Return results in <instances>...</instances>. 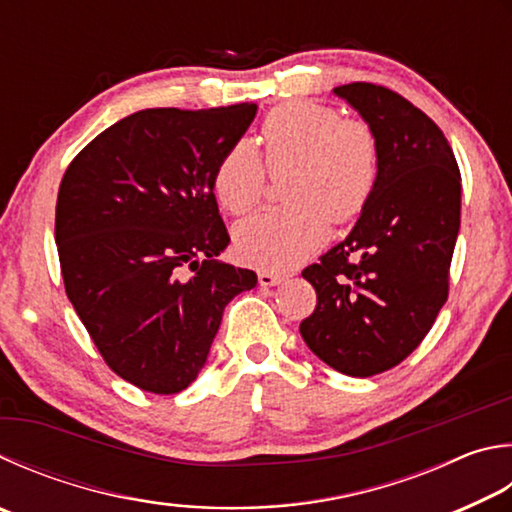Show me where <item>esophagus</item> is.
<instances>
[{"mask_svg": "<svg viewBox=\"0 0 512 512\" xmlns=\"http://www.w3.org/2000/svg\"><path fill=\"white\" fill-rule=\"evenodd\" d=\"M257 280H259V286H277L284 282V275L273 273V271H259Z\"/></svg>", "mask_w": 512, "mask_h": 512, "instance_id": "34e87169", "label": "esophagus"}]
</instances>
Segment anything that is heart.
Here are the masks:
<instances>
[{
    "instance_id": "1",
    "label": "heart",
    "mask_w": 512,
    "mask_h": 512,
    "mask_svg": "<svg viewBox=\"0 0 512 512\" xmlns=\"http://www.w3.org/2000/svg\"><path fill=\"white\" fill-rule=\"evenodd\" d=\"M257 143L271 172H286V199L293 206L259 212L235 228L246 262L284 271L311 257L336 224L360 215L378 179V141L362 120H345L318 102H284L271 109ZM221 208L246 215L264 194V167L253 143L239 141L212 172Z\"/></svg>"
}]
</instances>
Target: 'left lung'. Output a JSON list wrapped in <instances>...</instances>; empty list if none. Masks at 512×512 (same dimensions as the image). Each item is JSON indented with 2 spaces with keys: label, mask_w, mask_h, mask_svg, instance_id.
Listing matches in <instances>:
<instances>
[{
  "label": "left lung",
  "mask_w": 512,
  "mask_h": 512,
  "mask_svg": "<svg viewBox=\"0 0 512 512\" xmlns=\"http://www.w3.org/2000/svg\"><path fill=\"white\" fill-rule=\"evenodd\" d=\"M333 94L374 132L378 179L349 237L302 271L318 304L300 333L329 367L367 378L410 356L448 300L461 174L441 129L410 100L369 82Z\"/></svg>",
  "instance_id": "obj_1"
}]
</instances>
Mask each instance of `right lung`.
<instances>
[{
  "label": "right lung",
  "mask_w": 512,
  "mask_h": 512,
  "mask_svg": "<svg viewBox=\"0 0 512 512\" xmlns=\"http://www.w3.org/2000/svg\"><path fill=\"white\" fill-rule=\"evenodd\" d=\"M255 102L143 109L98 134L62 176L55 244L73 309L107 365L152 394L183 392L224 309L257 275L219 262L230 244L212 172Z\"/></svg>",
  "instance_id": "1"
}]
</instances>
